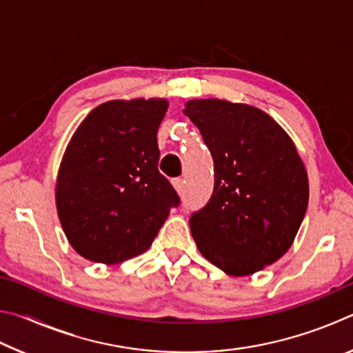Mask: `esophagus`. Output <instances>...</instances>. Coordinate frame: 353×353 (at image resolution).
<instances>
[{
  "label": "esophagus",
  "mask_w": 353,
  "mask_h": 353,
  "mask_svg": "<svg viewBox=\"0 0 353 353\" xmlns=\"http://www.w3.org/2000/svg\"><path fill=\"white\" fill-rule=\"evenodd\" d=\"M172 187L176 188L179 194H182L183 193V181H182V179H174V181H172Z\"/></svg>",
  "instance_id": "esophagus-1"
}]
</instances>
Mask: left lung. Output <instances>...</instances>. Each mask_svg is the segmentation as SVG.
I'll return each instance as SVG.
<instances>
[{
	"label": "left lung",
	"mask_w": 353,
	"mask_h": 353,
	"mask_svg": "<svg viewBox=\"0 0 353 353\" xmlns=\"http://www.w3.org/2000/svg\"><path fill=\"white\" fill-rule=\"evenodd\" d=\"M183 113L214 162L210 201L190 218L196 246L229 276L261 271L286 254L308 205V177L290 135L256 107L193 99Z\"/></svg>",
	"instance_id": "left-lung-1"
}]
</instances>
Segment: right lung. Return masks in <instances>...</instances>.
I'll return each instance as SVG.
<instances>
[{"label":"right lung","instance_id":"right-lung-1","mask_svg":"<svg viewBox=\"0 0 353 353\" xmlns=\"http://www.w3.org/2000/svg\"><path fill=\"white\" fill-rule=\"evenodd\" d=\"M162 98L107 101L88 113L65 149L56 207L83 259L115 265L145 252L181 199L160 174Z\"/></svg>","mask_w":353,"mask_h":353}]
</instances>
